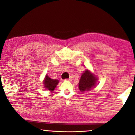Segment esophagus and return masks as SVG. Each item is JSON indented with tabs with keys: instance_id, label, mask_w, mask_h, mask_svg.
I'll return each instance as SVG.
<instances>
[{
	"instance_id": "1",
	"label": "esophagus",
	"mask_w": 135,
	"mask_h": 135,
	"mask_svg": "<svg viewBox=\"0 0 135 135\" xmlns=\"http://www.w3.org/2000/svg\"><path fill=\"white\" fill-rule=\"evenodd\" d=\"M71 78H68V79H65V81H70L71 80Z\"/></svg>"
}]
</instances>
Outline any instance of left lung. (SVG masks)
Wrapping results in <instances>:
<instances>
[{"label":"left lung","mask_w":135,"mask_h":135,"mask_svg":"<svg viewBox=\"0 0 135 135\" xmlns=\"http://www.w3.org/2000/svg\"><path fill=\"white\" fill-rule=\"evenodd\" d=\"M96 84V78L94 75L89 71L86 70L84 73L81 76L80 80L79 83V89L81 92H84L86 90H89L90 89Z\"/></svg>","instance_id":"obj_1"}]
</instances>
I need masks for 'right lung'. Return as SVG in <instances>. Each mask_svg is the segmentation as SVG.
Wrapping results in <instances>:
<instances>
[{
	"instance_id": "right-lung-1",
	"label": "right lung",
	"mask_w": 135,
	"mask_h": 135,
	"mask_svg": "<svg viewBox=\"0 0 135 135\" xmlns=\"http://www.w3.org/2000/svg\"><path fill=\"white\" fill-rule=\"evenodd\" d=\"M59 83V81L57 79H52L49 78L48 75L46 76L44 80V86L45 88L48 89L50 91H52L56 88L57 85Z\"/></svg>"
}]
</instances>
